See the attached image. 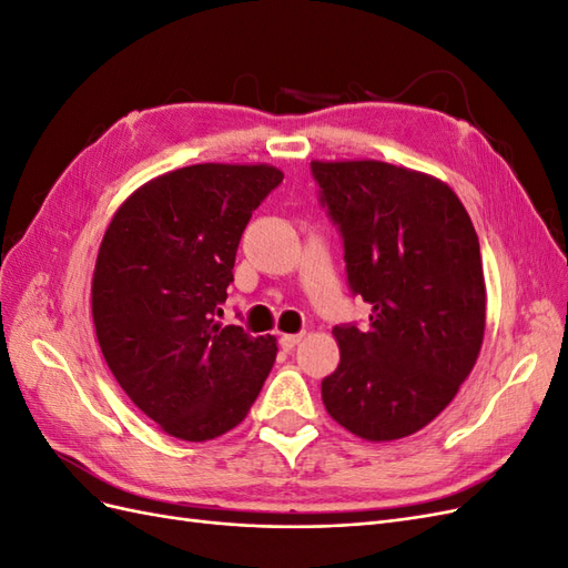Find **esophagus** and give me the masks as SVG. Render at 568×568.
Wrapping results in <instances>:
<instances>
[{
  "label": "esophagus",
  "instance_id": "esophagus-1",
  "mask_svg": "<svg viewBox=\"0 0 568 568\" xmlns=\"http://www.w3.org/2000/svg\"><path fill=\"white\" fill-rule=\"evenodd\" d=\"M303 341V334H282L280 336V346H282V351H286V353H291L294 351L298 343Z\"/></svg>",
  "mask_w": 568,
  "mask_h": 568
}]
</instances>
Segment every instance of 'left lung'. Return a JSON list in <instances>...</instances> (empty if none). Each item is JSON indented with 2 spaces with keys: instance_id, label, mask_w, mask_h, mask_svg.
Instances as JSON below:
<instances>
[{
  "instance_id": "8db88e82",
  "label": "left lung",
  "mask_w": 568,
  "mask_h": 568,
  "mask_svg": "<svg viewBox=\"0 0 568 568\" xmlns=\"http://www.w3.org/2000/svg\"><path fill=\"white\" fill-rule=\"evenodd\" d=\"M341 227L369 329L334 326L341 363L322 403L372 443L417 434L453 403L486 332V280L471 217L443 180L384 161H313Z\"/></svg>"
}]
</instances>
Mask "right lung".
<instances>
[{
	"label": "right lung",
	"instance_id": "obj_1",
	"mask_svg": "<svg viewBox=\"0 0 568 568\" xmlns=\"http://www.w3.org/2000/svg\"><path fill=\"white\" fill-rule=\"evenodd\" d=\"M284 180L270 163L170 170L120 203L92 277L97 341L128 398L168 436L203 443L242 424L277 338L222 326L220 303L253 211Z\"/></svg>",
	"mask_w": 568,
	"mask_h": 568
}]
</instances>
